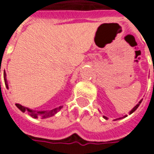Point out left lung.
Here are the masks:
<instances>
[{
  "label": "left lung",
  "mask_w": 154,
  "mask_h": 154,
  "mask_svg": "<svg viewBox=\"0 0 154 154\" xmlns=\"http://www.w3.org/2000/svg\"><path fill=\"white\" fill-rule=\"evenodd\" d=\"M141 102H142V100H140V101H139V103L137 104V105H136L134 107V108H133L132 110H130V112H129V114H132L133 112H134V111H135V110H137V108H138V107L139 106V105H140V103H141ZM126 116H124V117H123V118H125V117H126ZM103 117H104V118H105V119H107V117H106V116H103ZM119 119H121V118H119Z\"/></svg>",
  "instance_id": "left-lung-1"
}]
</instances>
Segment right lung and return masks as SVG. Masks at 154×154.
Listing matches in <instances>:
<instances>
[{"label": "right lung", "instance_id": "obj_1", "mask_svg": "<svg viewBox=\"0 0 154 154\" xmlns=\"http://www.w3.org/2000/svg\"><path fill=\"white\" fill-rule=\"evenodd\" d=\"M4 80H5V87L8 88V85H7V81H6V74L5 72H4ZM15 106L18 107L20 110H21L22 112H25L27 111L28 114L30 116H32L33 118H42V119H45V118H48V117H51V116H54L55 114L58 112L59 110L63 108V106H58L57 108H55V109H53V110H48V111H35V110H32L30 109H29L27 107L23 106L20 104H15Z\"/></svg>", "mask_w": 154, "mask_h": 154}]
</instances>
